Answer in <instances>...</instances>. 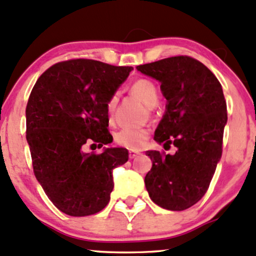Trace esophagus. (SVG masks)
Segmentation results:
<instances>
[{
  "mask_svg": "<svg viewBox=\"0 0 256 256\" xmlns=\"http://www.w3.org/2000/svg\"><path fill=\"white\" fill-rule=\"evenodd\" d=\"M138 155H140V152H136V150L128 152V156H130V158H134L136 156H138Z\"/></svg>",
  "mask_w": 256,
  "mask_h": 256,
  "instance_id": "esophagus-1",
  "label": "esophagus"
}]
</instances>
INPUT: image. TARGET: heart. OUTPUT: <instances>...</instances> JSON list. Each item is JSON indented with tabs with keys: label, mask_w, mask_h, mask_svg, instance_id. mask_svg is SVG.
Returning a JSON list of instances; mask_svg holds the SVG:
<instances>
[{
	"label": "heart",
	"mask_w": 256,
	"mask_h": 256,
	"mask_svg": "<svg viewBox=\"0 0 256 256\" xmlns=\"http://www.w3.org/2000/svg\"><path fill=\"white\" fill-rule=\"evenodd\" d=\"M131 92L134 94L136 98H138L148 107H154L158 101V91L156 85L152 83L149 79L140 78L134 82L131 85ZM116 104H118V94H113L110 98H108L107 104V112L110 116L114 113ZM149 138V130L146 128H125L119 130L116 134V144L124 148L131 149V150H138L146 144V142Z\"/></svg>",
	"instance_id": "heart-1"
}]
</instances>
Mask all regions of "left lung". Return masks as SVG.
<instances>
[{
    "mask_svg": "<svg viewBox=\"0 0 256 256\" xmlns=\"http://www.w3.org/2000/svg\"><path fill=\"white\" fill-rule=\"evenodd\" d=\"M136 68L161 83L167 100L154 140L173 144V155L148 150L152 170L144 178L152 201L168 210H184L204 196L222 152L228 122L222 84L204 64L172 56Z\"/></svg>",
    "mask_w": 256,
    "mask_h": 256,
    "instance_id": "obj_1",
    "label": "left lung"
}]
</instances>
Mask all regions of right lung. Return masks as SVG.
I'll use <instances>...</instances> for the list:
<instances>
[{"instance_id":"obj_1","label":"right lung","mask_w":256,"mask_h":256,"mask_svg":"<svg viewBox=\"0 0 256 256\" xmlns=\"http://www.w3.org/2000/svg\"><path fill=\"white\" fill-rule=\"evenodd\" d=\"M132 70L89 58L67 60L49 67L31 91L26 140L34 173L64 214L91 216L110 202L112 172L128 160V152L107 148L95 154L83 149L113 140L106 104Z\"/></svg>"}]
</instances>
